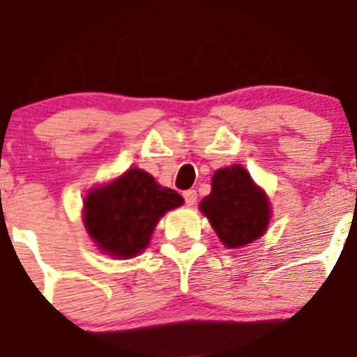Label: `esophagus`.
I'll use <instances>...</instances> for the list:
<instances>
[{"instance_id": "obj_1", "label": "esophagus", "mask_w": 357, "mask_h": 357, "mask_svg": "<svg viewBox=\"0 0 357 357\" xmlns=\"http://www.w3.org/2000/svg\"><path fill=\"white\" fill-rule=\"evenodd\" d=\"M183 197H185V202L188 204V206H193V204L197 202V192H195V190H186V192L183 193Z\"/></svg>"}]
</instances>
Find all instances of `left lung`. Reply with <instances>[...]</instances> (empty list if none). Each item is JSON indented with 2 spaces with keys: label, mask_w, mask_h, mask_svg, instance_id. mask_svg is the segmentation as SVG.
<instances>
[{
  "label": "left lung",
  "mask_w": 357,
  "mask_h": 357,
  "mask_svg": "<svg viewBox=\"0 0 357 357\" xmlns=\"http://www.w3.org/2000/svg\"><path fill=\"white\" fill-rule=\"evenodd\" d=\"M200 211L227 248H242L265 234L271 221V202L242 165L218 169L213 188L200 202Z\"/></svg>",
  "instance_id": "1"
}]
</instances>
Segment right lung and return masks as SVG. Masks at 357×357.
<instances>
[{
  "label": "right lung",
  "instance_id": "add662e5",
  "mask_svg": "<svg viewBox=\"0 0 357 357\" xmlns=\"http://www.w3.org/2000/svg\"><path fill=\"white\" fill-rule=\"evenodd\" d=\"M185 202L141 169H129L115 181L91 190L83 202V223L102 252L132 258L150 244L158 220Z\"/></svg>",
  "mask_w": 357,
  "mask_h": 357
}]
</instances>
